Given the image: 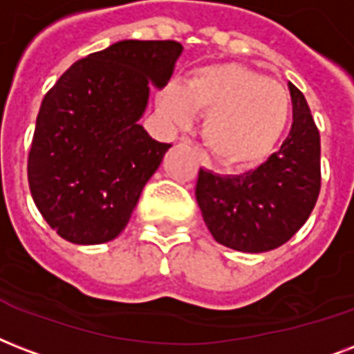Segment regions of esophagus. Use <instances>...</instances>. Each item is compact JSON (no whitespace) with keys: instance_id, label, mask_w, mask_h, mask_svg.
I'll use <instances>...</instances> for the list:
<instances>
[{"instance_id":"esophagus-1","label":"esophagus","mask_w":354,"mask_h":354,"mask_svg":"<svg viewBox=\"0 0 354 354\" xmlns=\"http://www.w3.org/2000/svg\"><path fill=\"white\" fill-rule=\"evenodd\" d=\"M183 142H185V144H190V140L188 138H183ZM199 158H201V164L205 166V168H210V162H208V157L205 155V153L199 151Z\"/></svg>"}]
</instances>
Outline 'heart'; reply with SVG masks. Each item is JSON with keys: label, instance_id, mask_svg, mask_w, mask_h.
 <instances>
[{"label": "heart", "instance_id": "heart-1", "mask_svg": "<svg viewBox=\"0 0 354 354\" xmlns=\"http://www.w3.org/2000/svg\"><path fill=\"white\" fill-rule=\"evenodd\" d=\"M158 109L177 127L205 112L203 136L229 166H251L270 155L288 127L290 95L282 84L242 64H214L192 73L185 86L168 84Z\"/></svg>", "mask_w": 354, "mask_h": 354}]
</instances>
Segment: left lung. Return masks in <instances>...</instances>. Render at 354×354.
Instances as JSON below:
<instances>
[{"mask_svg": "<svg viewBox=\"0 0 354 354\" xmlns=\"http://www.w3.org/2000/svg\"><path fill=\"white\" fill-rule=\"evenodd\" d=\"M294 123L281 149L242 175L199 169L196 199L212 236L243 253L286 243L308 220L322 188L319 131L305 95L290 83Z\"/></svg>", "mask_w": 354, "mask_h": 354, "instance_id": "1", "label": "left lung"}]
</instances>
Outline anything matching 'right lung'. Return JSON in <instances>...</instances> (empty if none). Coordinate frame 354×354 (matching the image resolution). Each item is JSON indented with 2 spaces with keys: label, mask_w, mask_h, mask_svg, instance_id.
<instances>
[{
  "label": "right lung",
  "mask_w": 354,
  "mask_h": 354,
  "mask_svg": "<svg viewBox=\"0 0 354 354\" xmlns=\"http://www.w3.org/2000/svg\"><path fill=\"white\" fill-rule=\"evenodd\" d=\"M180 51L175 40L112 44L70 66L44 95L27 179L32 201L59 236L92 245L125 229L171 147L138 123L149 81L162 88Z\"/></svg>",
  "instance_id": "1"
}]
</instances>
